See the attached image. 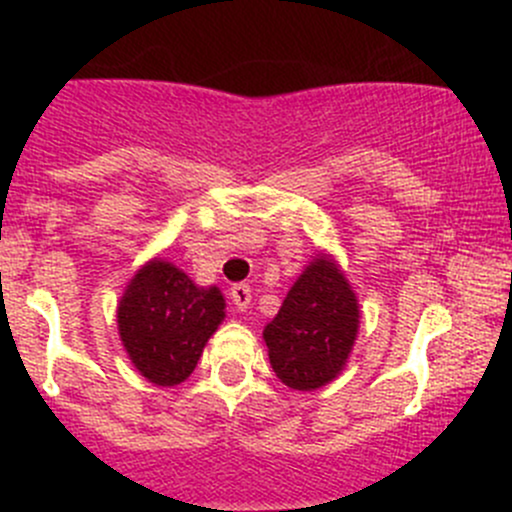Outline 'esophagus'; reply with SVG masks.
Masks as SVG:
<instances>
[{"mask_svg": "<svg viewBox=\"0 0 512 512\" xmlns=\"http://www.w3.org/2000/svg\"><path fill=\"white\" fill-rule=\"evenodd\" d=\"M231 303H234L236 310H246L251 308V288L246 283H236L231 286Z\"/></svg>", "mask_w": 512, "mask_h": 512, "instance_id": "34e87169", "label": "esophagus"}]
</instances>
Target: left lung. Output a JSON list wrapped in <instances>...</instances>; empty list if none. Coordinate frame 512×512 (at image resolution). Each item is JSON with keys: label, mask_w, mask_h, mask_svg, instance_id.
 I'll return each mask as SVG.
<instances>
[{"label": "left lung", "mask_w": 512, "mask_h": 512, "mask_svg": "<svg viewBox=\"0 0 512 512\" xmlns=\"http://www.w3.org/2000/svg\"><path fill=\"white\" fill-rule=\"evenodd\" d=\"M360 328V305L333 256L318 254L263 328L268 360L286 387L313 392L345 367Z\"/></svg>", "instance_id": "left-lung-1"}]
</instances>
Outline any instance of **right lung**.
<instances>
[{
    "label": "right lung",
    "instance_id": "obj_1",
    "mask_svg": "<svg viewBox=\"0 0 512 512\" xmlns=\"http://www.w3.org/2000/svg\"><path fill=\"white\" fill-rule=\"evenodd\" d=\"M224 308L217 286H194L177 266L152 258L120 298L118 333L142 377L157 387H175L194 372Z\"/></svg>",
    "mask_w": 512,
    "mask_h": 512
}]
</instances>
